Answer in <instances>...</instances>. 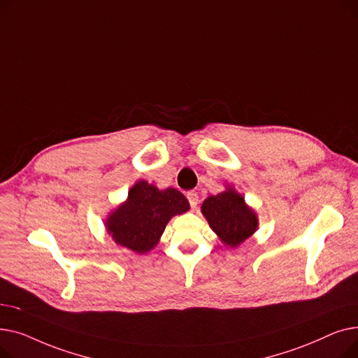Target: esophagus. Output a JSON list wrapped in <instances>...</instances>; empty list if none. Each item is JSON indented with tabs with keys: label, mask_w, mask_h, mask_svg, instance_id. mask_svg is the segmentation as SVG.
Here are the masks:
<instances>
[{
	"label": "esophagus",
	"mask_w": 358,
	"mask_h": 358,
	"mask_svg": "<svg viewBox=\"0 0 358 358\" xmlns=\"http://www.w3.org/2000/svg\"><path fill=\"white\" fill-rule=\"evenodd\" d=\"M187 199H189L192 208L196 209V206H197V203H199V194H197V192H189V193H187Z\"/></svg>",
	"instance_id": "34e87169"
}]
</instances>
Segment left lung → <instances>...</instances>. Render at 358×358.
<instances>
[{"instance_id":"left-lung-1","label":"left lung","mask_w":358,"mask_h":358,"mask_svg":"<svg viewBox=\"0 0 358 358\" xmlns=\"http://www.w3.org/2000/svg\"><path fill=\"white\" fill-rule=\"evenodd\" d=\"M201 213L220 242L231 248L239 247L258 229L257 212L231 184L222 193L206 199Z\"/></svg>"}]
</instances>
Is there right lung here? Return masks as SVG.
Listing matches in <instances>:
<instances>
[{
  "label": "right lung",
  "mask_w": 358,
  "mask_h": 358,
  "mask_svg": "<svg viewBox=\"0 0 358 358\" xmlns=\"http://www.w3.org/2000/svg\"><path fill=\"white\" fill-rule=\"evenodd\" d=\"M189 209L190 203L181 192L173 187L159 190L139 180L127 199L108 213L104 227L117 245L143 255L158 245L166 223Z\"/></svg>",
  "instance_id": "obj_1"
}]
</instances>
